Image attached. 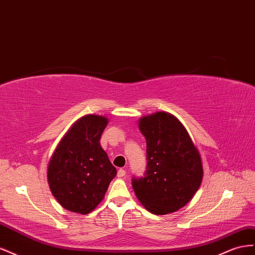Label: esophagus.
Here are the masks:
<instances>
[{"label": "esophagus", "mask_w": 255, "mask_h": 255, "mask_svg": "<svg viewBox=\"0 0 255 255\" xmlns=\"http://www.w3.org/2000/svg\"><path fill=\"white\" fill-rule=\"evenodd\" d=\"M125 175H126V171L124 169H120L118 171V177H124Z\"/></svg>", "instance_id": "34e87169"}]
</instances>
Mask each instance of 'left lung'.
<instances>
[{"instance_id": "left-lung-1", "label": "left lung", "mask_w": 255, "mask_h": 255, "mask_svg": "<svg viewBox=\"0 0 255 255\" xmlns=\"http://www.w3.org/2000/svg\"><path fill=\"white\" fill-rule=\"evenodd\" d=\"M146 139L147 170L133 178L135 196L149 213L166 215L184 207L203 179L201 155L185 126L168 112H156L139 120Z\"/></svg>"}]
</instances>
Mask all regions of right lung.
<instances>
[{
    "label": "right lung",
    "mask_w": 255,
    "mask_h": 255,
    "mask_svg": "<svg viewBox=\"0 0 255 255\" xmlns=\"http://www.w3.org/2000/svg\"><path fill=\"white\" fill-rule=\"evenodd\" d=\"M103 115L87 114L72 124L48 163V184L61 206L86 215L104 200L116 169L100 146L108 125Z\"/></svg>",
    "instance_id": "add662e5"
}]
</instances>
